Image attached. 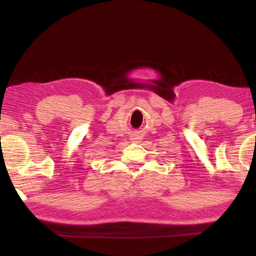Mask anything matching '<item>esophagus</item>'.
Masks as SVG:
<instances>
[{
    "label": "esophagus",
    "instance_id": "1",
    "mask_svg": "<svg viewBox=\"0 0 256 256\" xmlns=\"http://www.w3.org/2000/svg\"><path fill=\"white\" fill-rule=\"evenodd\" d=\"M130 140H132V141H134V142H138L140 140H141V136H140L138 134H132L130 136Z\"/></svg>",
    "mask_w": 256,
    "mask_h": 256
}]
</instances>
